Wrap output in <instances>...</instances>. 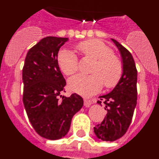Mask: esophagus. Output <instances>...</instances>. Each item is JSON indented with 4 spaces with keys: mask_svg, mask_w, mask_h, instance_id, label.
Returning a JSON list of instances; mask_svg holds the SVG:
<instances>
[{
    "mask_svg": "<svg viewBox=\"0 0 159 159\" xmlns=\"http://www.w3.org/2000/svg\"><path fill=\"white\" fill-rule=\"evenodd\" d=\"M92 101L88 100V99H84V106L86 107H89L91 105H92Z\"/></svg>",
    "mask_w": 159,
    "mask_h": 159,
    "instance_id": "1",
    "label": "esophagus"
}]
</instances>
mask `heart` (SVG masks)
Masks as SVG:
<instances>
[{"label":"heart","mask_w":159,"mask_h":159,"mask_svg":"<svg viewBox=\"0 0 159 159\" xmlns=\"http://www.w3.org/2000/svg\"><path fill=\"white\" fill-rule=\"evenodd\" d=\"M77 49L84 57L95 59L92 75L77 74L68 80L71 92L83 96H91L102 88H112L119 82L123 73V66L119 58L112 54V50L106 43L98 40H88L80 43ZM57 64L60 70L70 75L78 69L76 55L72 50L61 49L57 56Z\"/></svg>","instance_id":"heart-1"}]
</instances>
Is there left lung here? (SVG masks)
<instances>
[{"instance_id":"1","label":"left lung","mask_w":159,"mask_h":159,"mask_svg":"<svg viewBox=\"0 0 159 159\" xmlns=\"http://www.w3.org/2000/svg\"><path fill=\"white\" fill-rule=\"evenodd\" d=\"M119 51L123 73L111 92L99 98L103 101L107 111L101 124L94 127L99 139L113 142L127 132L137 104V70L132 55L117 40L111 39ZM97 103L101 105V101Z\"/></svg>"}]
</instances>
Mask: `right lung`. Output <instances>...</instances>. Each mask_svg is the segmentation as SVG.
I'll return each mask as SVG.
<instances>
[{"label":"right lung","instance_id":"1","mask_svg":"<svg viewBox=\"0 0 159 159\" xmlns=\"http://www.w3.org/2000/svg\"><path fill=\"white\" fill-rule=\"evenodd\" d=\"M68 38L47 36L28 52L22 70L23 102L31 124L39 135L57 140L67 134L71 119L84 105L74 93L62 97L65 79L57 64L59 50Z\"/></svg>","mask_w":159,"mask_h":159}]
</instances>
